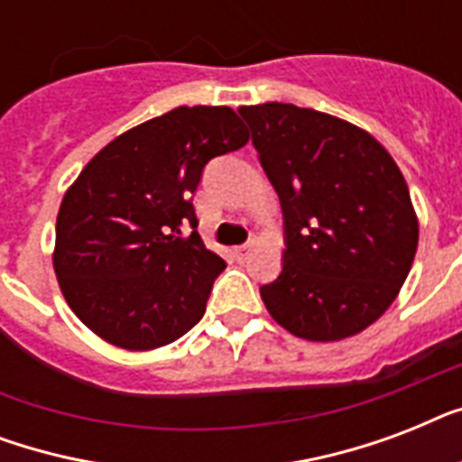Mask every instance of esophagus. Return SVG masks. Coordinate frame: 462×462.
Returning a JSON list of instances; mask_svg holds the SVG:
<instances>
[{"label": "esophagus", "instance_id": "obj_1", "mask_svg": "<svg viewBox=\"0 0 462 462\" xmlns=\"http://www.w3.org/2000/svg\"><path fill=\"white\" fill-rule=\"evenodd\" d=\"M249 252H252V245H242V246H235V256H237L239 261H245L246 256H249Z\"/></svg>", "mask_w": 462, "mask_h": 462}]
</instances>
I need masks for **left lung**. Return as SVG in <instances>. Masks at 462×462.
Masks as SVG:
<instances>
[{"label":"left lung","instance_id":"left-lung-1","mask_svg":"<svg viewBox=\"0 0 462 462\" xmlns=\"http://www.w3.org/2000/svg\"><path fill=\"white\" fill-rule=\"evenodd\" d=\"M281 199L282 271L261 288L275 321L304 340H343L372 326L415 261L405 177L365 129L290 103L239 107Z\"/></svg>","mask_w":462,"mask_h":462}]
</instances>
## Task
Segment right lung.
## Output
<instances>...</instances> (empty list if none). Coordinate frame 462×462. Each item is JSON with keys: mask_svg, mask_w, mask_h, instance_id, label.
I'll list each match as a JSON object with an SVG mask.
<instances>
[{"mask_svg": "<svg viewBox=\"0 0 462 462\" xmlns=\"http://www.w3.org/2000/svg\"><path fill=\"white\" fill-rule=\"evenodd\" d=\"M246 141L230 107H174L83 167L61 199L52 261L61 295L96 336L155 350L201 321L227 263L199 237L191 196L208 160Z\"/></svg>", "mask_w": 462, "mask_h": 462, "instance_id": "add662e5", "label": "right lung"}]
</instances>
